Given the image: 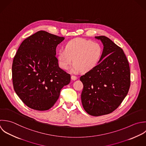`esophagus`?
<instances>
[{
    "label": "esophagus",
    "instance_id": "esophagus-1",
    "mask_svg": "<svg viewBox=\"0 0 146 146\" xmlns=\"http://www.w3.org/2000/svg\"><path fill=\"white\" fill-rule=\"evenodd\" d=\"M71 78H72V80H74H74H77V77H76V76H73H73H71Z\"/></svg>",
    "mask_w": 146,
    "mask_h": 146
}]
</instances>
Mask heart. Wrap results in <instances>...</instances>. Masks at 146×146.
I'll return each instance as SVG.
<instances>
[{
	"label": "heart",
	"mask_w": 146,
	"mask_h": 146,
	"mask_svg": "<svg viewBox=\"0 0 146 146\" xmlns=\"http://www.w3.org/2000/svg\"><path fill=\"white\" fill-rule=\"evenodd\" d=\"M102 54L101 45L90 40L76 38L68 41L65 49L58 52V60L61 68L66 70L74 61L72 71L77 73L82 70L89 71L100 62Z\"/></svg>",
	"instance_id": "1"
}]
</instances>
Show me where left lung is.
Returning <instances> with one entry per match:
<instances>
[{"label":"left lung","instance_id":"8db88e82","mask_svg":"<svg viewBox=\"0 0 146 146\" xmlns=\"http://www.w3.org/2000/svg\"><path fill=\"white\" fill-rule=\"evenodd\" d=\"M104 45L99 64L81 76L84 88L81 101L90 115L110 114L117 109L127 96L130 86L128 60L122 48L108 37L96 36Z\"/></svg>","mask_w":146,"mask_h":146}]
</instances>
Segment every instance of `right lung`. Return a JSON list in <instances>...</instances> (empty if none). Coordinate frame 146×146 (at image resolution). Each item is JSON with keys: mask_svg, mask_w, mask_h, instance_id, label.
<instances>
[{"mask_svg": "<svg viewBox=\"0 0 146 146\" xmlns=\"http://www.w3.org/2000/svg\"><path fill=\"white\" fill-rule=\"evenodd\" d=\"M64 38L40 31L25 38L17 50L12 66L13 89L31 109H50L70 82V75L60 68L56 57V47Z\"/></svg>", "mask_w": 146, "mask_h": 146, "instance_id": "add662e5", "label": "right lung"}]
</instances>
